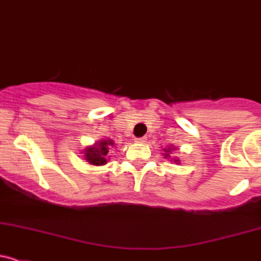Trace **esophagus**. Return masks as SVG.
Segmentation results:
<instances>
[{"label": "esophagus", "mask_w": 261, "mask_h": 261, "mask_svg": "<svg viewBox=\"0 0 261 261\" xmlns=\"http://www.w3.org/2000/svg\"><path fill=\"white\" fill-rule=\"evenodd\" d=\"M145 140H146L145 138H139V139H135V141L136 142H145Z\"/></svg>", "instance_id": "esophagus-1"}]
</instances>
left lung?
Here are the masks:
<instances>
[{"label":"left lung","mask_w":261,"mask_h":261,"mask_svg":"<svg viewBox=\"0 0 261 261\" xmlns=\"http://www.w3.org/2000/svg\"><path fill=\"white\" fill-rule=\"evenodd\" d=\"M164 151H165L166 158H169L170 153H171V151H174V149H170V147H169V149H164ZM174 161H175V163H179V160H174Z\"/></svg>","instance_id":"left-lung-1"}]
</instances>
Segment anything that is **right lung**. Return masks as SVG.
<instances>
[{"label": "right lung", "mask_w": 261, "mask_h": 261, "mask_svg": "<svg viewBox=\"0 0 261 261\" xmlns=\"http://www.w3.org/2000/svg\"><path fill=\"white\" fill-rule=\"evenodd\" d=\"M114 145L111 140H102L98 144L85 149V160L91 165H105L109 159V150Z\"/></svg>", "instance_id": "obj_1"}]
</instances>
